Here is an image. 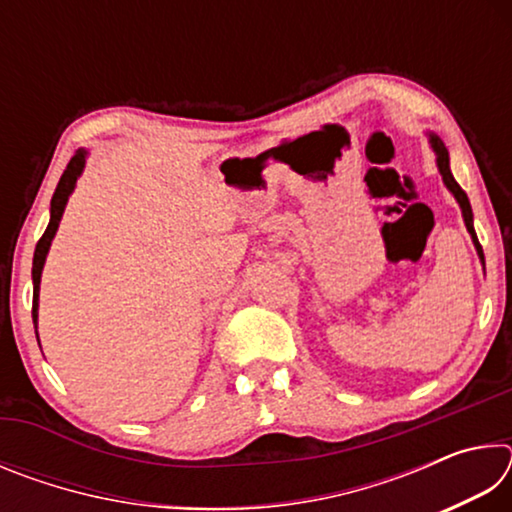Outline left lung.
Listing matches in <instances>:
<instances>
[{
  "instance_id": "obj_1",
  "label": "left lung",
  "mask_w": 512,
  "mask_h": 512,
  "mask_svg": "<svg viewBox=\"0 0 512 512\" xmlns=\"http://www.w3.org/2000/svg\"><path fill=\"white\" fill-rule=\"evenodd\" d=\"M429 144H431V149H433V153H436V167H438V171H440V176H443V183H445V187L449 189V192H452V196L456 198V203H458V207H461V214H463L465 228H467V232H470V237H472V241H474L476 255H479V259H481V264L485 266V259H483V250H481V244H479V239H476V232H474V214H472V205H470V198H467V194L463 192V189H461V185H458V183H456V180H454V176H452V169H449V153H447V149H445V144H443V140H440V137H438V135H433V133H429Z\"/></svg>"
}]
</instances>
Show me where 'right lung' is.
<instances>
[{
	"label": "right lung",
	"mask_w": 512,
	"mask_h": 512,
	"mask_svg": "<svg viewBox=\"0 0 512 512\" xmlns=\"http://www.w3.org/2000/svg\"><path fill=\"white\" fill-rule=\"evenodd\" d=\"M85 160H88V149H79L74 153V158L69 160L67 169L63 176L58 180V187L54 196H51V207H49V225L45 230V235L40 237L36 253H33V268H31V277H33V325H36V336H38V300H40V277H42V268H45L51 241H54L60 219H63V212L67 207L69 196H72L76 180L81 178V173L85 169ZM40 343V341H38Z\"/></svg>",
	"instance_id": "right-lung-1"
}]
</instances>
